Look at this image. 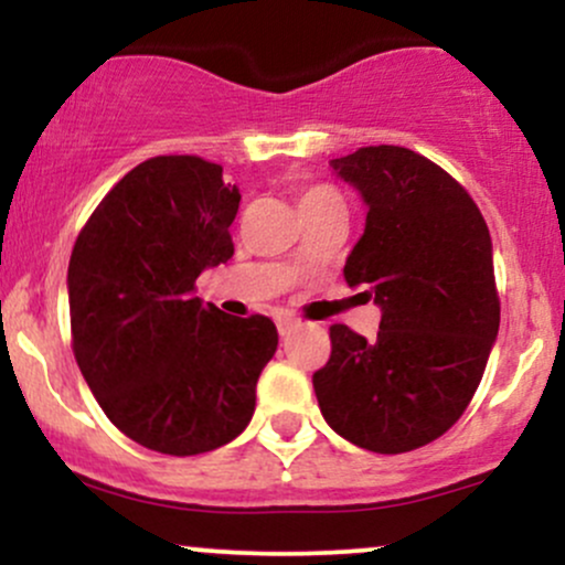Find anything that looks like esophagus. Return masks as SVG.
<instances>
[{"mask_svg":"<svg viewBox=\"0 0 565 565\" xmlns=\"http://www.w3.org/2000/svg\"><path fill=\"white\" fill-rule=\"evenodd\" d=\"M276 327H278V334L287 337L289 332H295V329L300 327V319H295V316H278Z\"/></svg>","mask_w":565,"mask_h":565,"instance_id":"esophagus-1","label":"esophagus"}]
</instances>
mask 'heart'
<instances>
[{
	"label": "heart",
	"instance_id": "obj_1",
	"mask_svg": "<svg viewBox=\"0 0 565 565\" xmlns=\"http://www.w3.org/2000/svg\"><path fill=\"white\" fill-rule=\"evenodd\" d=\"M323 199H340V196H337L332 188L316 185V188H308V191L302 193V196H300V206H302V204H313V201H323Z\"/></svg>",
	"mask_w": 565,
	"mask_h": 565
}]
</instances>
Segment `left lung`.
<instances>
[{
	"instance_id": "obj_1",
	"label": "left lung",
	"mask_w": 565,
	"mask_h": 565,
	"mask_svg": "<svg viewBox=\"0 0 565 565\" xmlns=\"http://www.w3.org/2000/svg\"><path fill=\"white\" fill-rule=\"evenodd\" d=\"M329 167L366 204L342 274L382 319L374 340L329 329L316 398L327 425L361 449H419L462 417L497 342L489 228L470 193L408 148H359Z\"/></svg>"
}]
</instances>
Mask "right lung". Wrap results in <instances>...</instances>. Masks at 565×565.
Masks as SVG:
<instances>
[{"label": "right lung", "mask_w": 565, "mask_h": 565, "mask_svg": "<svg viewBox=\"0 0 565 565\" xmlns=\"http://www.w3.org/2000/svg\"><path fill=\"white\" fill-rule=\"evenodd\" d=\"M236 185L199 157L129 170L87 220L68 263L74 355L106 417L146 449L191 457L255 414L278 332L201 302L193 281L233 257Z\"/></svg>", "instance_id": "obj_1"}]
</instances>
